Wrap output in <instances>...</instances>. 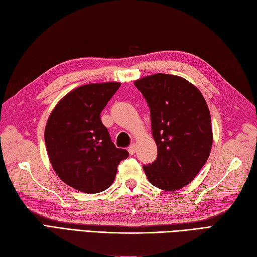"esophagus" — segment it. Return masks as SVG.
Returning a JSON list of instances; mask_svg holds the SVG:
<instances>
[{"instance_id": "obj_1", "label": "esophagus", "mask_w": 257, "mask_h": 257, "mask_svg": "<svg viewBox=\"0 0 257 257\" xmlns=\"http://www.w3.org/2000/svg\"><path fill=\"white\" fill-rule=\"evenodd\" d=\"M128 152H130V155H134L137 152V145L136 143H133L132 146H130V148H128Z\"/></svg>"}]
</instances>
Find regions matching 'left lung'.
I'll return each instance as SVG.
<instances>
[{
    "instance_id": "8db88e82",
    "label": "left lung",
    "mask_w": 257,
    "mask_h": 257,
    "mask_svg": "<svg viewBox=\"0 0 257 257\" xmlns=\"http://www.w3.org/2000/svg\"><path fill=\"white\" fill-rule=\"evenodd\" d=\"M150 108L155 163L143 166L152 185L174 192L188 185L208 160L213 134L203 94L178 75L157 73L134 81Z\"/></svg>"
}]
</instances>
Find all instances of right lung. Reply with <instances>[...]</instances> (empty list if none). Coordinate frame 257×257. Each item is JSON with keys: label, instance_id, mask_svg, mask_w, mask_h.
Instances as JSON below:
<instances>
[{"label": "right lung", "instance_id": "right-lung-1", "mask_svg": "<svg viewBox=\"0 0 257 257\" xmlns=\"http://www.w3.org/2000/svg\"><path fill=\"white\" fill-rule=\"evenodd\" d=\"M119 82L81 85L54 107L45 127L51 165L62 182L76 191L94 194L114 182L117 166L128 157L111 142L100 112Z\"/></svg>", "mask_w": 257, "mask_h": 257}]
</instances>
